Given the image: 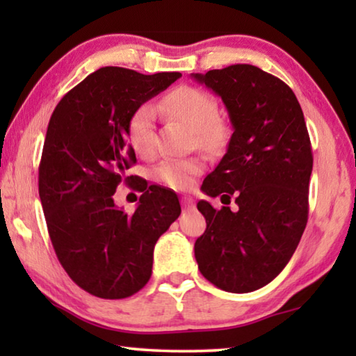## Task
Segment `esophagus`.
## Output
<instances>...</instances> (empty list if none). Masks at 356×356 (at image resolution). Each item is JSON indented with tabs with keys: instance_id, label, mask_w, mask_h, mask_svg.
Returning <instances> with one entry per match:
<instances>
[{
	"instance_id": "1",
	"label": "esophagus",
	"mask_w": 356,
	"mask_h": 356,
	"mask_svg": "<svg viewBox=\"0 0 356 356\" xmlns=\"http://www.w3.org/2000/svg\"><path fill=\"white\" fill-rule=\"evenodd\" d=\"M182 207L185 210H193V209H195V201H193L191 197H184V200H182Z\"/></svg>"
}]
</instances>
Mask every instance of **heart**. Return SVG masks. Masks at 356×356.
<instances>
[{"instance_id":"heart-1","label":"heart","mask_w":356,"mask_h":356,"mask_svg":"<svg viewBox=\"0 0 356 356\" xmlns=\"http://www.w3.org/2000/svg\"><path fill=\"white\" fill-rule=\"evenodd\" d=\"M161 110L182 120L193 129L200 146L209 150L220 149L226 141V127L216 118L218 105L213 95L193 86H179L161 100ZM129 141L135 152L150 156L155 149V108L143 104L129 119ZM202 170L197 159H166L154 168V179L174 190H184Z\"/></svg>"}]
</instances>
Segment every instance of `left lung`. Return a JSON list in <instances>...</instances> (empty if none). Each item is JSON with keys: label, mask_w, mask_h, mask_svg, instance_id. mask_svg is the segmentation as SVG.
I'll return each instance as SVG.
<instances>
[{"label": "left lung", "mask_w": 356, "mask_h": 356, "mask_svg": "<svg viewBox=\"0 0 356 356\" xmlns=\"http://www.w3.org/2000/svg\"><path fill=\"white\" fill-rule=\"evenodd\" d=\"M218 94L234 134L202 191L237 210L197 202L207 227L195 243L204 278L221 291L246 293L278 276L308 222L312 149L297 97L278 76L250 64L193 75Z\"/></svg>", "instance_id": "left-lung-1"}]
</instances>
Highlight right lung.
Listing matches in <instances>:
<instances>
[{
  "label": "right lung",
  "mask_w": 356,
  "mask_h": 356,
  "mask_svg": "<svg viewBox=\"0 0 356 356\" xmlns=\"http://www.w3.org/2000/svg\"><path fill=\"white\" fill-rule=\"evenodd\" d=\"M180 76L102 67L59 100L48 122L39 165L48 234L70 280L94 297L119 300L141 291L152 275L156 240L180 215L176 193L125 174L136 163L130 116ZM122 181L143 193L131 216L113 206Z\"/></svg>",
  "instance_id": "right-lung-1"
}]
</instances>
